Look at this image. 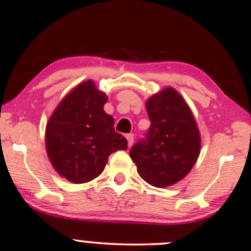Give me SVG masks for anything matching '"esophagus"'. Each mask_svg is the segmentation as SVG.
I'll return each instance as SVG.
<instances>
[{
	"label": "esophagus",
	"instance_id": "esophagus-1",
	"mask_svg": "<svg viewBox=\"0 0 251 251\" xmlns=\"http://www.w3.org/2000/svg\"><path fill=\"white\" fill-rule=\"evenodd\" d=\"M126 139H127L128 147H131V146L133 145V141H134V134H132V133H129V134H126Z\"/></svg>",
	"mask_w": 251,
	"mask_h": 251
}]
</instances>
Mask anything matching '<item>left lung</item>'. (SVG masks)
<instances>
[{"instance_id":"1","label":"left lung","mask_w":251,"mask_h":251,"mask_svg":"<svg viewBox=\"0 0 251 251\" xmlns=\"http://www.w3.org/2000/svg\"><path fill=\"white\" fill-rule=\"evenodd\" d=\"M151 127L129 151L144 180L166 188L183 179L201 153V134L191 110L174 88L146 102Z\"/></svg>"}]
</instances>
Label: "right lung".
I'll return each instance as SVG.
<instances>
[{"instance_id": "add662e5", "label": "right lung", "mask_w": 251, "mask_h": 251, "mask_svg": "<svg viewBox=\"0 0 251 251\" xmlns=\"http://www.w3.org/2000/svg\"><path fill=\"white\" fill-rule=\"evenodd\" d=\"M106 100L93 81H85L63 98L47 123V155L69 182H90L103 173L110 154L127 149V140L115 131V120L104 112Z\"/></svg>"}]
</instances>
